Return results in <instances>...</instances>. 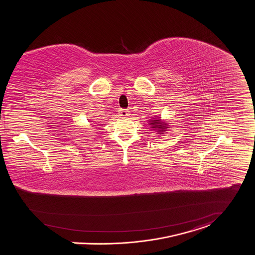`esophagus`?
I'll use <instances>...</instances> for the list:
<instances>
[{
	"mask_svg": "<svg viewBox=\"0 0 255 255\" xmlns=\"http://www.w3.org/2000/svg\"><path fill=\"white\" fill-rule=\"evenodd\" d=\"M119 114H120V116L124 117V118L129 116V112L127 109H120Z\"/></svg>",
	"mask_w": 255,
	"mask_h": 255,
	"instance_id": "1",
	"label": "esophagus"
}]
</instances>
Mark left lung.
<instances>
[{"label": "left lung", "instance_id": "1", "mask_svg": "<svg viewBox=\"0 0 255 255\" xmlns=\"http://www.w3.org/2000/svg\"><path fill=\"white\" fill-rule=\"evenodd\" d=\"M151 124H152V128H159V130H161V131H163L164 128H166V126L164 124H162L161 121H159V120L152 121Z\"/></svg>", "mask_w": 255, "mask_h": 255}]
</instances>
